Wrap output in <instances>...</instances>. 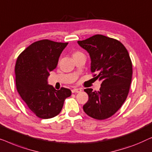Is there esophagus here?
I'll return each mask as SVG.
<instances>
[{
  "label": "esophagus",
  "mask_w": 152,
  "mask_h": 152,
  "mask_svg": "<svg viewBox=\"0 0 152 152\" xmlns=\"http://www.w3.org/2000/svg\"><path fill=\"white\" fill-rule=\"evenodd\" d=\"M81 91H82V89L80 88H74L72 90V93H79V92H80Z\"/></svg>",
  "instance_id": "1"
}]
</instances>
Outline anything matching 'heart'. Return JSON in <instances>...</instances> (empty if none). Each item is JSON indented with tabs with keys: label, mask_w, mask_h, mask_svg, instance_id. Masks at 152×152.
Instances as JSON below:
<instances>
[{
	"label": "heart",
	"mask_w": 152,
	"mask_h": 152,
	"mask_svg": "<svg viewBox=\"0 0 152 152\" xmlns=\"http://www.w3.org/2000/svg\"><path fill=\"white\" fill-rule=\"evenodd\" d=\"M80 54H83L80 52H76L73 54V56H78V55H80Z\"/></svg>",
	"instance_id": "1"
}]
</instances>
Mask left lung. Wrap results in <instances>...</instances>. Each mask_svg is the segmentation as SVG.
<instances>
[{
	"instance_id": "obj_1",
	"label": "left lung",
	"mask_w": 152,
	"mask_h": 152,
	"mask_svg": "<svg viewBox=\"0 0 152 152\" xmlns=\"http://www.w3.org/2000/svg\"><path fill=\"white\" fill-rule=\"evenodd\" d=\"M78 44L89 53L91 72L101 81L100 90L85 89L89 100L83 110L91 118L104 120L118 111L129 93L132 64L125 46L118 40L97 34Z\"/></svg>"
}]
</instances>
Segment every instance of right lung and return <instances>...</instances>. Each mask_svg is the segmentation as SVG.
Masks as SVG:
<instances>
[{"instance_id": "add662e5", "label": "right lung", "mask_w": 152, "mask_h": 152, "mask_svg": "<svg viewBox=\"0 0 152 152\" xmlns=\"http://www.w3.org/2000/svg\"><path fill=\"white\" fill-rule=\"evenodd\" d=\"M67 42L50 40L35 42L19 55L15 67L16 89L27 107L40 118H53L59 114L70 89L56 90L48 84L50 72L58 65Z\"/></svg>"}]
</instances>
